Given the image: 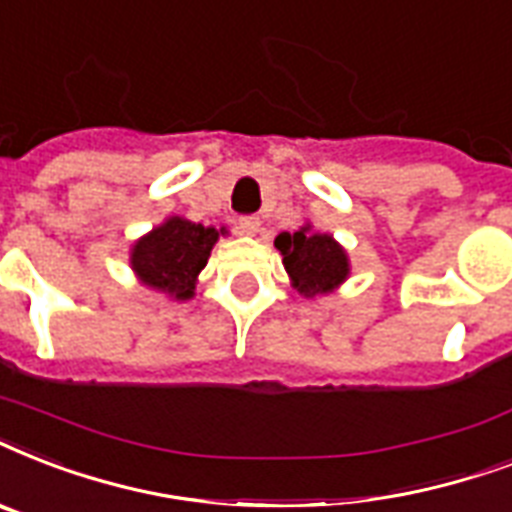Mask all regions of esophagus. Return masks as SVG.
I'll use <instances>...</instances> for the list:
<instances>
[{
	"label": "esophagus",
	"mask_w": 512,
	"mask_h": 512,
	"mask_svg": "<svg viewBox=\"0 0 512 512\" xmlns=\"http://www.w3.org/2000/svg\"><path fill=\"white\" fill-rule=\"evenodd\" d=\"M239 233H247V236H255L260 231V217L257 215H244L239 217V223H236Z\"/></svg>",
	"instance_id": "esophagus-1"
}]
</instances>
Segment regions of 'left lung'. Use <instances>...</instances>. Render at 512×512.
Masks as SVG:
<instances>
[{
    "instance_id": "1",
    "label": "left lung",
    "mask_w": 512,
    "mask_h": 512,
    "mask_svg": "<svg viewBox=\"0 0 512 512\" xmlns=\"http://www.w3.org/2000/svg\"><path fill=\"white\" fill-rule=\"evenodd\" d=\"M276 249L284 255V268L305 297L329 292L348 276V257L327 233H308V228L284 231L276 236Z\"/></svg>"
}]
</instances>
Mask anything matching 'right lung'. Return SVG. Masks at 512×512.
<instances>
[{
	"mask_svg": "<svg viewBox=\"0 0 512 512\" xmlns=\"http://www.w3.org/2000/svg\"><path fill=\"white\" fill-rule=\"evenodd\" d=\"M223 231L170 217L143 236L132 249V268L148 287L170 292L177 300L193 295L196 276L207 265L209 252Z\"/></svg>",
	"mask_w": 512,
	"mask_h": 512,
	"instance_id": "add662e5",
	"label": "right lung"
}]
</instances>
